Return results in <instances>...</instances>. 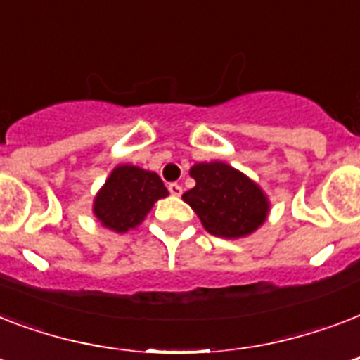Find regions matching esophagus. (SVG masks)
<instances>
[{"instance_id":"1","label":"esophagus","mask_w":360,"mask_h":360,"mask_svg":"<svg viewBox=\"0 0 360 360\" xmlns=\"http://www.w3.org/2000/svg\"><path fill=\"white\" fill-rule=\"evenodd\" d=\"M168 191L172 196H181V194H183V186L177 185V183H169Z\"/></svg>"}]
</instances>
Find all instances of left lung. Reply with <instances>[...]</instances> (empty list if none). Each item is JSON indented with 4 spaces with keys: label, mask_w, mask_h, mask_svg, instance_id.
<instances>
[{
    "label": "left lung",
    "mask_w": 360,
    "mask_h": 360,
    "mask_svg": "<svg viewBox=\"0 0 360 360\" xmlns=\"http://www.w3.org/2000/svg\"><path fill=\"white\" fill-rule=\"evenodd\" d=\"M194 188L183 194L203 228L217 237L240 239L262 228L271 211L263 188L248 175L222 160L191 168Z\"/></svg>",
    "instance_id": "8db88e82"
}]
</instances>
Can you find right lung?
<instances>
[{
	"mask_svg": "<svg viewBox=\"0 0 360 360\" xmlns=\"http://www.w3.org/2000/svg\"><path fill=\"white\" fill-rule=\"evenodd\" d=\"M168 194V188L155 172L134 164H120L95 194L93 214L104 228L127 233L138 228L155 202Z\"/></svg>",
	"mask_w": 360,
	"mask_h": 360,
	"instance_id": "obj_1",
	"label": "right lung"
}]
</instances>
